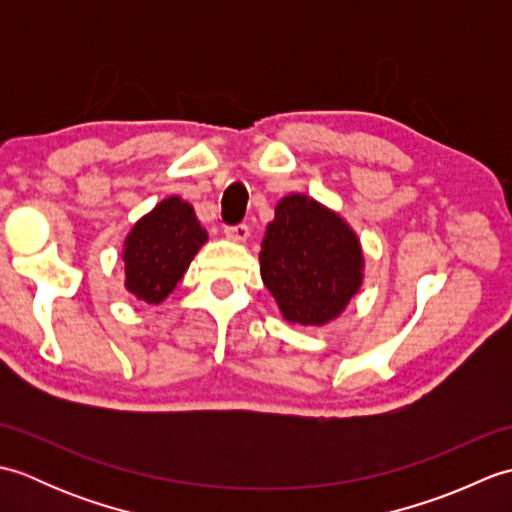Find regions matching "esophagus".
Returning <instances> with one entry per match:
<instances>
[{
    "label": "esophagus",
    "instance_id": "34e87169",
    "mask_svg": "<svg viewBox=\"0 0 512 512\" xmlns=\"http://www.w3.org/2000/svg\"><path fill=\"white\" fill-rule=\"evenodd\" d=\"M224 235L228 239H233V242H246L250 231L246 224H235V226H224Z\"/></svg>",
    "mask_w": 512,
    "mask_h": 512
}]
</instances>
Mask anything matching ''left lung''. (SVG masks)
I'll list each match as a JSON object with an SVG mask.
<instances>
[{"label": "left lung", "instance_id": "left-lung-1", "mask_svg": "<svg viewBox=\"0 0 512 512\" xmlns=\"http://www.w3.org/2000/svg\"><path fill=\"white\" fill-rule=\"evenodd\" d=\"M259 266L286 321L299 325L339 317L363 281V253L352 228L299 193L277 204Z\"/></svg>", "mask_w": 512, "mask_h": 512}]
</instances>
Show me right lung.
<instances>
[{"mask_svg": "<svg viewBox=\"0 0 512 512\" xmlns=\"http://www.w3.org/2000/svg\"><path fill=\"white\" fill-rule=\"evenodd\" d=\"M204 242L193 206L176 195L162 200L125 239V288L145 303L167 299Z\"/></svg>", "mask_w": 512, "mask_h": 512, "instance_id": "right-lung-1", "label": "right lung"}]
</instances>
